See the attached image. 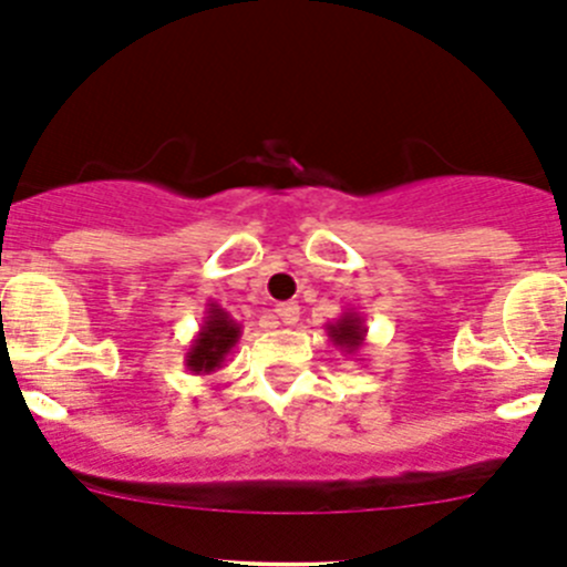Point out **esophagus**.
Wrapping results in <instances>:
<instances>
[{"instance_id": "1", "label": "esophagus", "mask_w": 567, "mask_h": 567, "mask_svg": "<svg viewBox=\"0 0 567 567\" xmlns=\"http://www.w3.org/2000/svg\"><path fill=\"white\" fill-rule=\"evenodd\" d=\"M274 316L282 320V323L293 326L296 320H299V305H293V301H285V305H277V307H274Z\"/></svg>"}]
</instances>
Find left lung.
<instances>
[{"label": "left lung", "instance_id": "obj_1", "mask_svg": "<svg viewBox=\"0 0 567 567\" xmlns=\"http://www.w3.org/2000/svg\"><path fill=\"white\" fill-rule=\"evenodd\" d=\"M326 334L334 342V348H340L342 353L353 357L359 348L364 346V337H368V326H364V318L359 312L348 310L342 312L334 323H326Z\"/></svg>", "mask_w": 567, "mask_h": 567}]
</instances>
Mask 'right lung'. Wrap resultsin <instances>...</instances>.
<instances>
[{"label": "right lung", "instance_id": "right-lung-1", "mask_svg": "<svg viewBox=\"0 0 567 567\" xmlns=\"http://www.w3.org/2000/svg\"><path fill=\"white\" fill-rule=\"evenodd\" d=\"M241 337V323L230 318V312L221 310L216 301L205 305V318L199 323V331L194 334L192 346L186 348V364L194 375H210L225 364L227 353L236 348Z\"/></svg>", "mask_w": 567, "mask_h": 567}]
</instances>
